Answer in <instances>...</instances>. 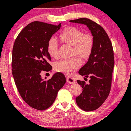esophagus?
I'll return each mask as SVG.
<instances>
[{"instance_id": "obj_1", "label": "esophagus", "mask_w": 131, "mask_h": 131, "mask_svg": "<svg viewBox=\"0 0 131 131\" xmlns=\"http://www.w3.org/2000/svg\"><path fill=\"white\" fill-rule=\"evenodd\" d=\"M67 82L70 84H72L75 83V79L71 77H67Z\"/></svg>"}]
</instances>
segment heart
<instances>
[{"label":"heart","mask_w":131,"mask_h":131,"mask_svg":"<svg viewBox=\"0 0 131 131\" xmlns=\"http://www.w3.org/2000/svg\"><path fill=\"white\" fill-rule=\"evenodd\" d=\"M62 42L73 46V54H77L82 58H88L91 55L94 46V39L90 34H84L81 30L74 27L65 28L59 35ZM58 41L51 38L47 45L48 53L53 58L58 56ZM81 60L78 56L61 59L54 63V69L66 74H71L81 65Z\"/></svg>","instance_id":"obj_1"}]
</instances>
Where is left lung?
Masks as SVG:
<instances>
[{"instance_id":"obj_1","label":"left lung","mask_w":131,"mask_h":131,"mask_svg":"<svg viewBox=\"0 0 131 131\" xmlns=\"http://www.w3.org/2000/svg\"><path fill=\"white\" fill-rule=\"evenodd\" d=\"M70 22L85 25L94 39V46L88 61L79 71V73L90 78L89 83L78 80L82 92L76 97L78 106L85 111H92L105 102L111 91L114 56L112 45L102 26L87 18L71 20Z\"/></svg>"}]
</instances>
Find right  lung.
I'll use <instances>...</instances> for the list:
<instances>
[{
    "label": "right lung",
    "mask_w": 131,
    "mask_h": 131,
    "mask_svg": "<svg viewBox=\"0 0 131 131\" xmlns=\"http://www.w3.org/2000/svg\"><path fill=\"white\" fill-rule=\"evenodd\" d=\"M60 26L38 21L29 23L19 33L13 47L12 67L16 86L23 101L37 110L49 108L66 83L60 72L48 80L41 76L43 71L52 69L47 45Z\"/></svg>",
    "instance_id": "add662e5"
}]
</instances>
